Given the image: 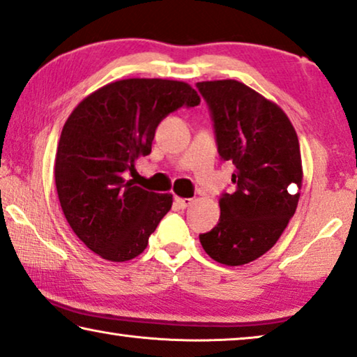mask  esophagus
<instances>
[{
    "label": "esophagus",
    "instance_id": "1",
    "mask_svg": "<svg viewBox=\"0 0 357 357\" xmlns=\"http://www.w3.org/2000/svg\"><path fill=\"white\" fill-rule=\"evenodd\" d=\"M174 203H176V205L179 206V208H188L190 203H192V199H183V197H176V199H174Z\"/></svg>",
    "mask_w": 357,
    "mask_h": 357
}]
</instances>
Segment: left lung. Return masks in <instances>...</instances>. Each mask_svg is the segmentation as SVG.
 I'll use <instances>...</instances> for the list:
<instances>
[{"mask_svg": "<svg viewBox=\"0 0 357 357\" xmlns=\"http://www.w3.org/2000/svg\"><path fill=\"white\" fill-rule=\"evenodd\" d=\"M209 106L222 160L235 165V192L219 199L220 218L200 235L219 264H250L273 248L297 209L302 157L296 130L281 107L234 79L197 82Z\"/></svg>", "mask_w": 357, "mask_h": 357, "instance_id": "left-lung-1", "label": "left lung"}]
</instances>
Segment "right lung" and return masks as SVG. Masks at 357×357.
<instances>
[{"mask_svg":"<svg viewBox=\"0 0 357 357\" xmlns=\"http://www.w3.org/2000/svg\"><path fill=\"white\" fill-rule=\"evenodd\" d=\"M199 103L185 82L133 77L95 90L75 107L54 174L68 224L90 251L123 262L146 250L173 195L141 189L127 174L151 154L155 128L169 112Z\"/></svg>","mask_w":357,"mask_h":357,"instance_id":"right-lung-1","label":"right lung"}]
</instances>
